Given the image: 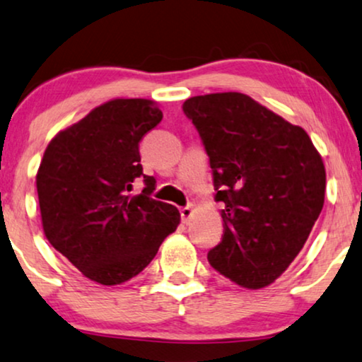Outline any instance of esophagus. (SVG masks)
<instances>
[{"label":"esophagus","mask_w":362,"mask_h":362,"mask_svg":"<svg viewBox=\"0 0 362 362\" xmlns=\"http://www.w3.org/2000/svg\"><path fill=\"white\" fill-rule=\"evenodd\" d=\"M180 213H181L182 223L187 224V223H189V219L192 218V213H194V211H192L191 206H186V208H181V209H180Z\"/></svg>","instance_id":"34e87169"}]
</instances>
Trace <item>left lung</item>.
<instances>
[{
  "instance_id": "1",
  "label": "left lung",
  "mask_w": 362,
  "mask_h": 362,
  "mask_svg": "<svg viewBox=\"0 0 362 362\" xmlns=\"http://www.w3.org/2000/svg\"><path fill=\"white\" fill-rule=\"evenodd\" d=\"M209 156L224 236L209 264L243 288L261 289L303 250L325 204L326 170L301 126L243 93L182 105Z\"/></svg>"
}]
</instances>
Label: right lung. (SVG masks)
Wrapping results in <instances>:
<instances>
[{
	"label": "right lung",
	"mask_w": 362,
	"mask_h": 362,
	"mask_svg": "<svg viewBox=\"0 0 362 362\" xmlns=\"http://www.w3.org/2000/svg\"><path fill=\"white\" fill-rule=\"evenodd\" d=\"M163 119L149 100H111L51 139L36 175L45 236L88 279L121 284L146 267L180 211L151 198L139 141ZM144 177L145 189L130 194Z\"/></svg>",
	"instance_id": "right-lung-1"
}]
</instances>
